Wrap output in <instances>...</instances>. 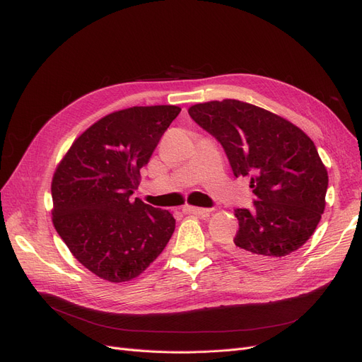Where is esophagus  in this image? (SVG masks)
I'll use <instances>...</instances> for the list:
<instances>
[{
  "label": "esophagus",
  "instance_id": "34e87169",
  "mask_svg": "<svg viewBox=\"0 0 362 362\" xmlns=\"http://www.w3.org/2000/svg\"><path fill=\"white\" fill-rule=\"evenodd\" d=\"M182 211L189 214H196V216H208L211 213L210 208H199V206H192V205H184Z\"/></svg>",
  "mask_w": 362,
  "mask_h": 362
}]
</instances>
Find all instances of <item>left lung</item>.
<instances>
[{
	"label": "left lung",
	"mask_w": 362,
	"mask_h": 362,
	"mask_svg": "<svg viewBox=\"0 0 362 362\" xmlns=\"http://www.w3.org/2000/svg\"><path fill=\"white\" fill-rule=\"evenodd\" d=\"M190 117L226 152L235 177H249L254 208H237L238 231L226 247L258 269L286 261L306 243L325 211L327 170L300 128L237 100L189 108Z\"/></svg>",
	"instance_id": "8db88e82"
}]
</instances>
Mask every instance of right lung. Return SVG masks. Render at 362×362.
<instances>
[{
	"instance_id": "1",
	"label": "right lung",
	"mask_w": 362,
	"mask_h": 362,
	"mask_svg": "<svg viewBox=\"0 0 362 362\" xmlns=\"http://www.w3.org/2000/svg\"><path fill=\"white\" fill-rule=\"evenodd\" d=\"M180 112L149 105L107 115L74 141L54 172L52 223L72 255L108 282L137 278L175 231L168 210L131 194Z\"/></svg>"
}]
</instances>
